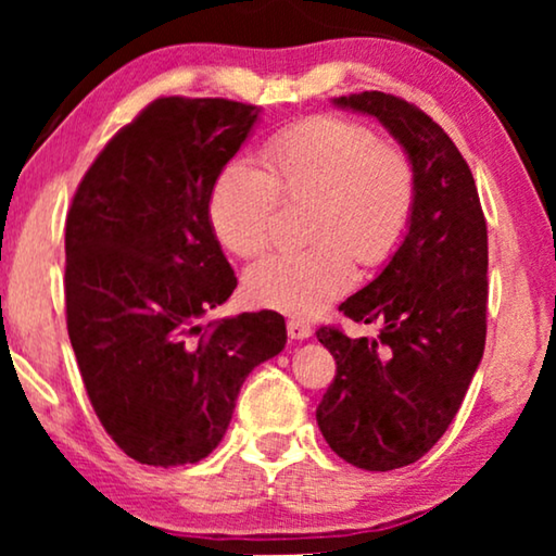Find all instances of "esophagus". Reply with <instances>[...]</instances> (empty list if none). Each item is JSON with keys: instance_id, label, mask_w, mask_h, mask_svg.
I'll return each mask as SVG.
<instances>
[{"instance_id": "1", "label": "esophagus", "mask_w": 556, "mask_h": 556, "mask_svg": "<svg viewBox=\"0 0 556 556\" xmlns=\"http://www.w3.org/2000/svg\"><path fill=\"white\" fill-rule=\"evenodd\" d=\"M288 337L303 341V339L314 337V329H311V324L301 321V318H291V321H288Z\"/></svg>"}]
</instances>
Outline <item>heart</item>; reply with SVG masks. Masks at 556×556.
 <instances>
[{"label":"heart","mask_w":556,"mask_h":556,"mask_svg":"<svg viewBox=\"0 0 556 556\" xmlns=\"http://www.w3.org/2000/svg\"><path fill=\"white\" fill-rule=\"evenodd\" d=\"M263 169L232 159L210 189L217 240L240 257L268 248L278 197L308 200L303 235L314 245L273 253L245 276L250 301L288 316H316L354 286V257L382 265L405 238L415 207V172L405 151L367 126L314 116L270 136Z\"/></svg>","instance_id":"obj_1"}]
</instances>
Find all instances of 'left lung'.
Returning <instances> with one entry per match:
<instances>
[{
	"label": "left lung",
	"mask_w": 556,
	"mask_h": 556,
	"mask_svg": "<svg viewBox=\"0 0 556 556\" xmlns=\"http://www.w3.org/2000/svg\"><path fill=\"white\" fill-rule=\"evenodd\" d=\"M333 105L375 116L415 172V207L400 248L339 306L352 321H377L379 337L316 331L337 359L316 409L321 435L356 468L394 470L443 438L481 364L489 232L466 159L428 113L379 90L333 98Z\"/></svg>",
	"instance_id": "8db88e82"
}]
</instances>
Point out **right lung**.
Listing matches in <instances>:
<instances>
[{
    "label": "right lung",
    "mask_w": 556,
    "mask_h": 556,
    "mask_svg": "<svg viewBox=\"0 0 556 556\" xmlns=\"http://www.w3.org/2000/svg\"><path fill=\"white\" fill-rule=\"evenodd\" d=\"M261 116L227 98H159L90 164L65 223V314L98 420L128 458L215 451L257 364L286 346L276 311L202 324L238 278L210 189Z\"/></svg>",
    "instance_id": "add662e5"
}]
</instances>
